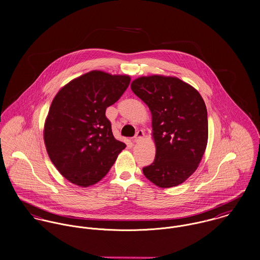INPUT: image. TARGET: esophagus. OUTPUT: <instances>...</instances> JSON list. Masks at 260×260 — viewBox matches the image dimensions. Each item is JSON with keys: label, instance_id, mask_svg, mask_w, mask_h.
I'll return each mask as SVG.
<instances>
[{"label": "esophagus", "instance_id": "esophagus-1", "mask_svg": "<svg viewBox=\"0 0 260 260\" xmlns=\"http://www.w3.org/2000/svg\"><path fill=\"white\" fill-rule=\"evenodd\" d=\"M144 137H145L144 131L140 129V131L137 132V134H136V136H135V138H134V142H135V143H138V142H140Z\"/></svg>", "mask_w": 260, "mask_h": 260}]
</instances>
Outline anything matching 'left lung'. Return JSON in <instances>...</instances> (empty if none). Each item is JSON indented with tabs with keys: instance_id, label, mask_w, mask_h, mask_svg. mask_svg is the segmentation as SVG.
Wrapping results in <instances>:
<instances>
[{
	"instance_id": "left-lung-1",
	"label": "left lung",
	"mask_w": 260,
	"mask_h": 260,
	"mask_svg": "<svg viewBox=\"0 0 260 260\" xmlns=\"http://www.w3.org/2000/svg\"><path fill=\"white\" fill-rule=\"evenodd\" d=\"M152 112L154 161L143 173L160 188L182 184L198 168L208 141L207 108L200 93L176 77L153 75L132 82Z\"/></svg>"
}]
</instances>
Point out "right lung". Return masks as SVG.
<instances>
[{
	"instance_id": "obj_1",
	"label": "right lung",
	"mask_w": 260,
	"mask_h": 260,
	"mask_svg": "<svg viewBox=\"0 0 260 260\" xmlns=\"http://www.w3.org/2000/svg\"><path fill=\"white\" fill-rule=\"evenodd\" d=\"M131 82L129 76L88 72L54 98L44 127L47 153L59 173L80 187L107 174L125 144L114 139L105 115Z\"/></svg>"
}]
</instances>
